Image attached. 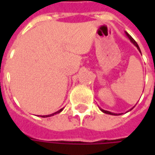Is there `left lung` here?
Masks as SVG:
<instances>
[{"mask_svg": "<svg viewBox=\"0 0 155 155\" xmlns=\"http://www.w3.org/2000/svg\"><path fill=\"white\" fill-rule=\"evenodd\" d=\"M127 35H128V37H129V38L130 39V41H132V42H133L134 45H135V46H136V47L138 48V50H139V51H140V47H139V45H138V44H137L136 41H134V39L132 38V37H131V36H130V35H129V34H127ZM140 53H141V51H140ZM132 109H133V108H132ZM132 109H131V110H132ZM101 111H102V112H104V113H105V114H114V115H118V114H114V113H111V112H110V111L104 110H102V109H101Z\"/></svg>", "mask_w": 155, "mask_h": 155, "instance_id": "1", "label": "left lung"}]
</instances>
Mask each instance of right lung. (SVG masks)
<instances>
[{"mask_svg": "<svg viewBox=\"0 0 155 155\" xmlns=\"http://www.w3.org/2000/svg\"><path fill=\"white\" fill-rule=\"evenodd\" d=\"M63 110V109H61L60 110H58L57 112H55V113H54V114H49V115H43V116H41V117H43V118H45V117H49V116H52V115H54V114H59L60 112H61V111Z\"/></svg>", "mask_w": 155, "mask_h": 155, "instance_id": "right-lung-1", "label": "right lung"}]
</instances>
